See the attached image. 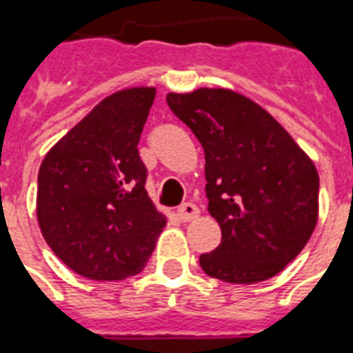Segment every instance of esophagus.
Wrapping results in <instances>:
<instances>
[{
    "label": "esophagus",
    "mask_w": 353,
    "mask_h": 353,
    "mask_svg": "<svg viewBox=\"0 0 353 353\" xmlns=\"http://www.w3.org/2000/svg\"><path fill=\"white\" fill-rule=\"evenodd\" d=\"M198 208L194 203L185 202L183 205H179V210H177V216L181 219V221H192V219H196L198 216Z\"/></svg>",
    "instance_id": "1"
}]
</instances>
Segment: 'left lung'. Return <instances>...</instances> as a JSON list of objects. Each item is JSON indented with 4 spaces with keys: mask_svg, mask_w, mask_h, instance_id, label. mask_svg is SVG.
Instances as JSON below:
<instances>
[{
    "mask_svg": "<svg viewBox=\"0 0 353 353\" xmlns=\"http://www.w3.org/2000/svg\"><path fill=\"white\" fill-rule=\"evenodd\" d=\"M170 110L205 153V196L223 239L200 256L210 276L268 281L303 250L318 221L314 163L283 125L241 93L200 88L168 93Z\"/></svg>",
    "mask_w": 353,
    "mask_h": 353,
    "instance_id": "obj_1",
    "label": "left lung"
}]
</instances>
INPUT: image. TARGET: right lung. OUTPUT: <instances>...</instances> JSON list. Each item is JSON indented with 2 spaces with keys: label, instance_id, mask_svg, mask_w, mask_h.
<instances>
[{
  "label": "right lung",
  "instance_id": "1",
  "mask_svg": "<svg viewBox=\"0 0 353 353\" xmlns=\"http://www.w3.org/2000/svg\"><path fill=\"white\" fill-rule=\"evenodd\" d=\"M155 88L106 97L39 168L37 219L65 265L91 281L137 275L166 224L145 190L138 142Z\"/></svg>",
  "mask_w": 353,
  "mask_h": 353
}]
</instances>
